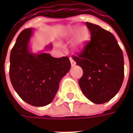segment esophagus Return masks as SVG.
<instances>
[{
	"instance_id": "1",
	"label": "esophagus",
	"mask_w": 133,
	"mask_h": 133,
	"mask_svg": "<svg viewBox=\"0 0 133 133\" xmlns=\"http://www.w3.org/2000/svg\"><path fill=\"white\" fill-rule=\"evenodd\" d=\"M70 63H71V65L72 66H75V64H76V63H75V61L72 59V58H70Z\"/></svg>"
}]
</instances>
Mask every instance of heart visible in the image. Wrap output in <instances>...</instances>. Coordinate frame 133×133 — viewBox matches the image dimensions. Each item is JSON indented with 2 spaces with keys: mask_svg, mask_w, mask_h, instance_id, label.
Returning a JSON list of instances; mask_svg holds the SVG:
<instances>
[{
  "mask_svg": "<svg viewBox=\"0 0 133 133\" xmlns=\"http://www.w3.org/2000/svg\"><path fill=\"white\" fill-rule=\"evenodd\" d=\"M88 32L85 28H79L78 26H72L68 28L65 30L63 34L62 35V38L65 41H69L74 37L75 39L71 43V49L75 52H81L84 44L88 38Z\"/></svg>",
  "mask_w": 133,
  "mask_h": 133,
  "instance_id": "b5f03b06",
  "label": "heart"
}]
</instances>
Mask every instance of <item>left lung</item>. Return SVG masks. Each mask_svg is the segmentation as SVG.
I'll list each match as a JSON object with an SVG mask.
<instances>
[{"label": "left lung", "instance_id": "left-lung-1", "mask_svg": "<svg viewBox=\"0 0 133 133\" xmlns=\"http://www.w3.org/2000/svg\"><path fill=\"white\" fill-rule=\"evenodd\" d=\"M91 39L83 51L72 59L82 68L79 80L82 92L95 104H103L117 94L124 79V59L115 36L108 30L85 23Z\"/></svg>", "mask_w": 133, "mask_h": 133}]
</instances>
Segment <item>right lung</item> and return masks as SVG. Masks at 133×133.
Returning a JSON list of instances; mask_svg holds the SVG:
<instances>
[{
	"instance_id": "right-lung-1",
	"label": "right lung",
	"mask_w": 133,
	"mask_h": 133,
	"mask_svg": "<svg viewBox=\"0 0 133 133\" xmlns=\"http://www.w3.org/2000/svg\"><path fill=\"white\" fill-rule=\"evenodd\" d=\"M33 28L22 31L10 51V79L13 88L25 103L43 107L52 102L62 78L70 69L68 57L55 58L49 53L32 52L30 39ZM51 43L45 47L51 50Z\"/></svg>"
}]
</instances>
